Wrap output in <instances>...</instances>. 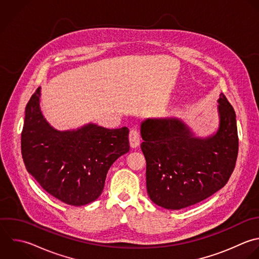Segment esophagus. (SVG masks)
Returning <instances> with one entry per match:
<instances>
[{"label":"esophagus","mask_w":259,"mask_h":259,"mask_svg":"<svg viewBox=\"0 0 259 259\" xmlns=\"http://www.w3.org/2000/svg\"><path fill=\"white\" fill-rule=\"evenodd\" d=\"M129 141H130V146L132 148H136L140 144V135H139L138 130H136V129L130 130Z\"/></svg>","instance_id":"1"}]
</instances>
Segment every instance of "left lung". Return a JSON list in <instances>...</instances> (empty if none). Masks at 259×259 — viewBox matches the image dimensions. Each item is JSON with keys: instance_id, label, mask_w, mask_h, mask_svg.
Masks as SVG:
<instances>
[{"instance_id": "left-lung-1", "label": "left lung", "mask_w": 259, "mask_h": 259, "mask_svg": "<svg viewBox=\"0 0 259 259\" xmlns=\"http://www.w3.org/2000/svg\"><path fill=\"white\" fill-rule=\"evenodd\" d=\"M219 128L199 138L180 119L141 123V150L146 159V187L151 201L180 210L211 197L229 181L238 155L236 114L226 97L218 100Z\"/></svg>"}]
</instances>
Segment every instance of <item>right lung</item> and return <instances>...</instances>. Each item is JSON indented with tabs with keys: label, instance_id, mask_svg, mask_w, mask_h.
<instances>
[{
	"label": "right lung",
	"instance_id": "obj_1",
	"mask_svg": "<svg viewBox=\"0 0 259 259\" xmlns=\"http://www.w3.org/2000/svg\"><path fill=\"white\" fill-rule=\"evenodd\" d=\"M40 90L25 109L21 150L26 169L59 201L87 205L102 194L111 165L129 151V129L88 124L77 130L57 131L41 113Z\"/></svg>",
	"mask_w": 259,
	"mask_h": 259
}]
</instances>
